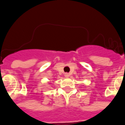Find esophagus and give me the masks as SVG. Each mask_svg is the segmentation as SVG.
Here are the masks:
<instances>
[{
    "instance_id": "esophagus-1",
    "label": "esophagus",
    "mask_w": 125,
    "mask_h": 125,
    "mask_svg": "<svg viewBox=\"0 0 125 125\" xmlns=\"http://www.w3.org/2000/svg\"><path fill=\"white\" fill-rule=\"evenodd\" d=\"M64 76L66 78H69V73H65L64 74Z\"/></svg>"
}]
</instances>
